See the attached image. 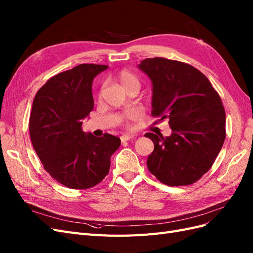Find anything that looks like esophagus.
Instances as JSON below:
<instances>
[{"instance_id":"34e87169","label":"esophagus","mask_w":253,"mask_h":253,"mask_svg":"<svg viewBox=\"0 0 253 253\" xmlns=\"http://www.w3.org/2000/svg\"><path fill=\"white\" fill-rule=\"evenodd\" d=\"M134 138H135V137L133 135H129V134H124V135L120 137V139H121L122 142L128 141V140H133Z\"/></svg>"}]
</instances>
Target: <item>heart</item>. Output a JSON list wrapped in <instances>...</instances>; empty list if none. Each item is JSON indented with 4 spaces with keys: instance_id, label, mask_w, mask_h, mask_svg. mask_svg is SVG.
Wrapping results in <instances>:
<instances>
[{
    "instance_id": "1",
    "label": "heart",
    "mask_w": 253,
    "mask_h": 253,
    "mask_svg": "<svg viewBox=\"0 0 253 253\" xmlns=\"http://www.w3.org/2000/svg\"><path fill=\"white\" fill-rule=\"evenodd\" d=\"M119 81L121 83L122 87L125 89L128 88V87H132V86H139V80L138 78L136 77L134 74H132L131 72L128 71H122L119 74ZM127 118L132 117L131 115H127L126 116Z\"/></svg>"
}]
</instances>
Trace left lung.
Wrapping results in <instances>:
<instances>
[{
    "label": "left lung",
    "mask_w": 253,
    "mask_h": 253,
    "mask_svg": "<svg viewBox=\"0 0 253 253\" xmlns=\"http://www.w3.org/2000/svg\"><path fill=\"white\" fill-rule=\"evenodd\" d=\"M153 84L152 115L169 120L168 137L147 133L154 142L149 171L168 186H188L210 170L226 138V114L217 91L192 65L148 58L138 65Z\"/></svg>",
    "instance_id": "left-lung-1"
}]
</instances>
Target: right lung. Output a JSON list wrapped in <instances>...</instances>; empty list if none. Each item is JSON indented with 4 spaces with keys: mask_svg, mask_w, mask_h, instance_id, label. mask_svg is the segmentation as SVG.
Wrapping results in <instances>:
<instances>
[{
    "mask_svg": "<svg viewBox=\"0 0 253 253\" xmlns=\"http://www.w3.org/2000/svg\"><path fill=\"white\" fill-rule=\"evenodd\" d=\"M108 65L80 64L53 76L38 90L29 117L33 147L46 172L71 189H88L109 174L120 138L83 132L94 109L91 83Z\"/></svg>",
    "mask_w": 253,
    "mask_h": 253,
    "instance_id": "add662e5",
    "label": "right lung"
}]
</instances>
